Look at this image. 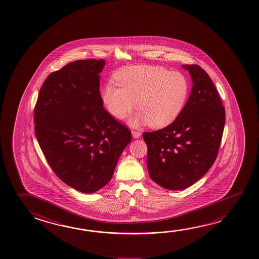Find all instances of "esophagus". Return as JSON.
<instances>
[{
    "instance_id": "esophagus-1",
    "label": "esophagus",
    "mask_w": 259,
    "mask_h": 259,
    "mask_svg": "<svg viewBox=\"0 0 259 259\" xmlns=\"http://www.w3.org/2000/svg\"><path fill=\"white\" fill-rule=\"evenodd\" d=\"M132 135L134 138H139L141 136V133L139 131H132Z\"/></svg>"
}]
</instances>
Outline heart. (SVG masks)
I'll return each mask as SVG.
<instances>
[{"label":"heart","mask_w":259,"mask_h":259,"mask_svg":"<svg viewBox=\"0 0 259 259\" xmlns=\"http://www.w3.org/2000/svg\"><path fill=\"white\" fill-rule=\"evenodd\" d=\"M119 87L105 85L102 99L114 118L123 119L135 107L139 110L130 119L133 126L147 123L163 128L172 123L186 105L190 85L179 72L162 66L136 65L120 70L115 74Z\"/></svg>","instance_id":"obj_1"}]
</instances>
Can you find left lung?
Masks as SVG:
<instances>
[{
  "instance_id": "1",
  "label": "left lung",
  "mask_w": 259,
  "mask_h": 259,
  "mask_svg": "<svg viewBox=\"0 0 259 259\" xmlns=\"http://www.w3.org/2000/svg\"><path fill=\"white\" fill-rule=\"evenodd\" d=\"M193 80L181 114L166 127L145 132L151 179L169 190L192 186L204 177L218 156L226 111L217 88L197 64L183 65Z\"/></svg>"
}]
</instances>
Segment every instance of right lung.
Returning a JSON list of instances; mask_svg holds the SVG:
<instances>
[{
  "label": "right lung",
  "instance_id": "right-lung-1",
  "mask_svg": "<svg viewBox=\"0 0 259 259\" xmlns=\"http://www.w3.org/2000/svg\"><path fill=\"white\" fill-rule=\"evenodd\" d=\"M104 60H78L49 74L34 107V132L46 161L64 184L82 193L111 180L131 132L103 106Z\"/></svg>",
  "mask_w": 259,
  "mask_h": 259
}]
</instances>
